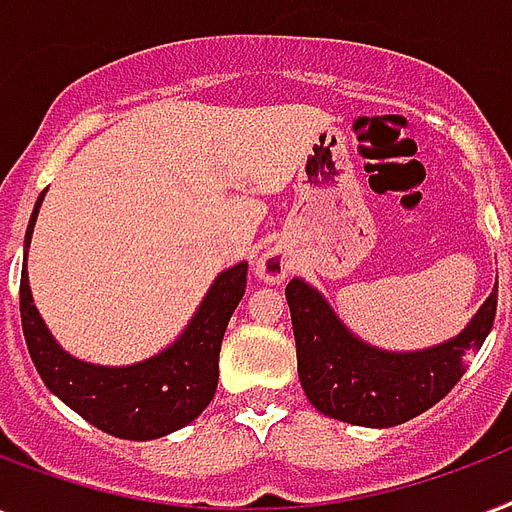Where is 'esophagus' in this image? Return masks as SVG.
<instances>
[{"label":"esophagus","mask_w":512,"mask_h":512,"mask_svg":"<svg viewBox=\"0 0 512 512\" xmlns=\"http://www.w3.org/2000/svg\"><path fill=\"white\" fill-rule=\"evenodd\" d=\"M290 268V255H287L282 247H268L263 255L257 257L255 263V273L268 284H282L284 279H287Z\"/></svg>","instance_id":"esophagus-1"}]
</instances>
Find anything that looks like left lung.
I'll use <instances>...</instances> for the list:
<instances>
[{
    "mask_svg": "<svg viewBox=\"0 0 512 512\" xmlns=\"http://www.w3.org/2000/svg\"><path fill=\"white\" fill-rule=\"evenodd\" d=\"M298 376L311 405L357 427H395L429 411L464 376L497 314V287L462 333L419 351H384L360 341L303 279L287 284Z\"/></svg>",
    "mask_w": 512,
    "mask_h": 512,
    "instance_id": "obj_1",
    "label": "left lung"
}]
</instances>
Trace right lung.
<instances>
[{
  "label": "right lung",
  "instance_id": "right-lung-1",
  "mask_svg": "<svg viewBox=\"0 0 512 512\" xmlns=\"http://www.w3.org/2000/svg\"><path fill=\"white\" fill-rule=\"evenodd\" d=\"M39 195L23 244L29 255L37 222ZM247 290V263L222 271L201 300V306L169 349L150 360L107 368L66 354L50 335L31 298L29 273L21 271V322L34 368L50 392L101 432L123 440H155L177 432L212 403L220 378V346L230 314Z\"/></svg>",
  "mask_w": 512,
  "mask_h": 512
}]
</instances>
